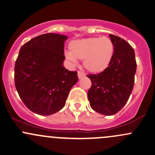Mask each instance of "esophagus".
<instances>
[{
  "label": "esophagus",
  "instance_id": "34e87169",
  "mask_svg": "<svg viewBox=\"0 0 155 155\" xmlns=\"http://www.w3.org/2000/svg\"><path fill=\"white\" fill-rule=\"evenodd\" d=\"M84 76H85V74H84V72H82V71H78V77H79V79H81V78L84 77Z\"/></svg>",
  "mask_w": 155,
  "mask_h": 155
}]
</instances>
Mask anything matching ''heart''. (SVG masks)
<instances>
[{
    "label": "heart",
    "mask_w": 155,
    "mask_h": 155,
    "mask_svg": "<svg viewBox=\"0 0 155 155\" xmlns=\"http://www.w3.org/2000/svg\"><path fill=\"white\" fill-rule=\"evenodd\" d=\"M67 59L76 64L83 59L84 67L92 73H100L108 67L113 58L114 44L108 37H91L71 41Z\"/></svg>",
    "instance_id": "obj_1"
}]
</instances>
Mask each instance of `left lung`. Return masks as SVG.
I'll return each mask as SVG.
<instances>
[{
    "instance_id": "8db88e82",
    "label": "left lung",
    "mask_w": 155,
    "mask_h": 155,
    "mask_svg": "<svg viewBox=\"0 0 155 155\" xmlns=\"http://www.w3.org/2000/svg\"><path fill=\"white\" fill-rule=\"evenodd\" d=\"M114 55L108 67L98 74H89L91 87L87 97L91 108L110 116L128 102L134 84L137 70L134 50L124 39L110 34Z\"/></svg>"
}]
</instances>
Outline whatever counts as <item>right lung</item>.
Masks as SVG:
<instances>
[{"instance_id": "obj_1", "label": "right lung", "mask_w": 155, "mask_h": 155, "mask_svg": "<svg viewBox=\"0 0 155 155\" xmlns=\"http://www.w3.org/2000/svg\"><path fill=\"white\" fill-rule=\"evenodd\" d=\"M67 39L60 34H43L20 49L15 64V84L24 105L37 114L59 111L78 81L77 72L63 66Z\"/></svg>"}]
</instances>
